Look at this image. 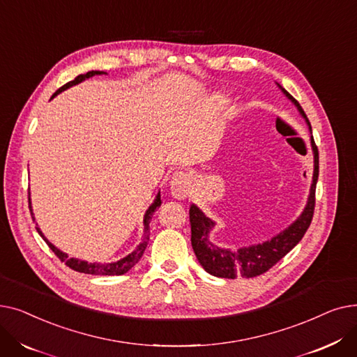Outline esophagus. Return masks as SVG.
Wrapping results in <instances>:
<instances>
[{
    "mask_svg": "<svg viewBox=\"0 0 357 357\" xmlns=\"http://www.w3.org/2000/svg\"><path fill=\"white\" fill-rule=\"evenodd\" d=\"M192 174L188 171H179L171 179V191L172 195L178 199L188 198L192 188Z\"/></svg>",
    "mask_w": 357,
    "mask_h": 357,
    "instance_id": "obj_1",
    "label": "esophagus"
}]
</instances>
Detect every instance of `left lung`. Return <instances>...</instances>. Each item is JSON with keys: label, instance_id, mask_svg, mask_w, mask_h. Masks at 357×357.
I'll return each instance as SVG.
<instances>
[{"label": "left lung", "instance_id": "left-lung-1", "mask_svg": "<svg viewBox=\"0 0 357 357\" xmlns=\"http://www.w3.org/2000/svg\"><path fill=\"white\" fill-rule=\"evenodd\" d=\"M285 96L298 107L299 112L304 116L310 126V120L307 119L305 111L299 102L291 96L288 91L282 88ZM311 128V126H310ZM311 146L314 152V176L312 185L308 197L307 207L292 226H289L285 231L275 236L269 241L261 243V245L243 248L238 250H227L214 246L208 240V233L214 227V222L205 217L199 208L191 205L190 208V221H191V243L195 256L201 266L208 273L220 278L234 279L237 276L243 278H255L261 273L268 272L278 261L288 255L301 238L307 233L310 224L312 221L314 208H315V185L318 179V149L311 136Z\"/></svg>", "mask_w": 357, "mask_h": 357}]
</instances>
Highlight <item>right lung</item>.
<instances>
[{
    "label": "right lung",
    "instance_id": "right-lung-1",
    "mask_svg": "<svg viewBox=\"0 0 357 357\" xmlns=\"http://www.w3.org/2000/svg\"><path fill=\"white\" fill-rule=\"evenodd\" d=\"M100 73H102V72H101V70H89V72H86V73L78 75V77L75 78L73 81L65 84L63 86H61L58 91H56V92L53 93V97L58 96L59 92L65 91L66 88H69V86H72V85H77V84L82 82L84 79H86V78H89V77H93V75H100ZM160 204H162V201H160V194H158L155 202H153L152 205H150L149 210L146 211V215H144V230H146V233H147V230H149V222H150V220H152L153 213L160 207ZM29 208H30V211H31L30 198H29ZM31 215H33V213H31ZM36 230H37V233H39V234L43 237V240L47 243V246L50 248V250H52L56 256L59 257V260H61V261H65L66 266H69L70 269L77 271V272L88 273V275H123V273L128 272L131 268H133V266L137 264V261L140 260V257L143 256V253H144V250H146V246H147V241H149V237L144 234L143 241L140 243V245L137 246V249H136L133 253H130L128 256H126L124 259H121V260H119V261H114V264H88V261L78 260V259H73V257L69 259L68 255L62 253L61 250H58V249H56V248L52 245V243L42 234V231H40L39 227H36Z\"/></svg>",
    "mask_w": 357,
    "mask_h": 357
}]
</instances>
